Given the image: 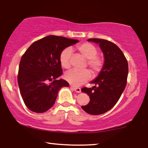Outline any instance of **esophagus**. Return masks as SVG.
<instances>
[{"label": "esophagus", "instance_id": "34e87169", "mask_svg": "<svg viewBox=\"0 0 148 148\" xmlns=\"http://www.w3.org/2000/svg\"><path fill=\"white\" fill-rule=\"evenodd\" d=\"M71 87L75 91L77 92V93H81V88H79V87H74V86H71Z\"/></svg>", "mask_w": 148, "mask_h": 148}]
</instances>
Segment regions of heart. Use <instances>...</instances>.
I'll return each instance as SVG.
<instances>
[{
    "label": "heart",
    "instance_id": "1",
    "mask_svg": "<svg viewBox=\"0 0 148 148\" xmlns=\"http://www.w3.org/2000/svg\"><path fill=\"white\" fill-rule=\"evenodd\" d=\"M79 53L87 59V65L93 73H97L103 66L102 59L98 57L97 49L93 45L89 42H84L77 47ZM72 51L70 48H66L61 51L59 56V61L61 67L64 69H69L71 66L70 61ZM91 77V73L87 69L75 70L72 69L65 74V79L74 86H79L88 81Z\"/></svg>",
    "mask_w": 148,
    "mask_h": 148
}]
</instances>
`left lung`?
Masks as SVG:
<instances>
[{"instance_id":"left-lung-1","label":"left lung","mask_w":148,"mask_h":148,"mask_svg":"<svg viewBox=\"0 0 148 148\" xmlns=\"http://www.w3.org/2000/svg\"><path fill=\"white\" fill-rule=\"evenodd\" d=\"M87 41L99 45L104 63L97 77L91 81L95 86L81 89L90 97L89 103L81 108L89 114L100 115L113 108L120 98L127 83L128 63L121 49L113 42L95 38Z\"/></svg>"}]
</instances>
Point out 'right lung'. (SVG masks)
<instances>
[{
  "label": "right lung",
  "instance_id": "right-lung-1",
  "mask_svg": "<svg viewBox=\"0 0 148 148\" xmlns=\"http://www.w3.org/2000/svg\"><path fill=\"white\" fill-rule=\"evenodd\" d=\"M78 42L49 35L34 42L28 48L19 64L18 84L29 110L35 113L45 112L54 105L60 89L69 87L67 81L58 79L63 74L59 56L63 49Z\"/></svg>",
  "mask_w": 148,
  "mask_h": 148
}]
</instances>
